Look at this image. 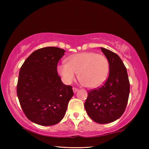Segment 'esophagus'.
Returning a JSON list of instances; mask_svg holds the SVG:
<instances>
[{
  "label": "esophagus",
  "instance_id": "1",
  "mask_svg": "<svg viewBox=\"0 0 149 149\" xmlns=\"http://www.w3.org/2000/svg\"><path fill=\"white\" fill-rule=\"evenodd\" d=\"M77 91H78L77 88H73V91H74V93H76Z\"/></svg>",
  "mask_w": 149,
  "mask_h": 149
}]
</instances>
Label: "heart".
Masks as SVG:
<instances>
[{
	"instance_id": "1",
	"label": "heart",
	"mask_w": 149,
	"mask_h": 149,
	"mask_svg": "<svg viewBox=\"0 0 149 149\" xmlns=\"http://www.w3.org/2000/svg\"><path fill=\"white\" fill-rule=\"evenodd\" d=\"M109 70V62L106 57L93 52L71 55L67 63H61L57 66L58 74L66 84H70L79 72V79L90 88L101 86L106 80Z\"/></svg>"
}]
</instances>
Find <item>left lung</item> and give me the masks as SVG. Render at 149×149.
Instances as JSON below:
<instances>
[{"mask_svg":"<svg viewBox=\"0 0 149 149\" xmlns=\"http://www.w3.org/2000/svg\"><path fill=\"white\" fill-rule=\"evenodd\" d=\"M102 52L108 60L109 77L102 86L88 91L84 107L94 122L104 124L115 121L127 106L130 84L127 69L116 54L103 47Z\"/></svg>","mask_w":149,"mask_h":149,"instance_id":"8db88e82","label":"left lung"}]
</instances>
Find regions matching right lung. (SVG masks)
Wrapping results in <instances>:
<instances>
[{
    "mask_svg": "<svg viewBox=\"0 0 149 149\" xmlns=\"http://www.w3.org/2000/svg\"><path fill=\"white\" fill-rule=\"evenodd\" d=\"M65 50L47 47L33 52L21 66L17 95L22 109L31 122L43 126L57 124L64 117L72 87L63 83L57 71Z\"/></svg>",
    "mask_w": 149,
    "mask_h": 149,
    "instance_id": "1",
    "label": "right lung"
}]
</instances>
